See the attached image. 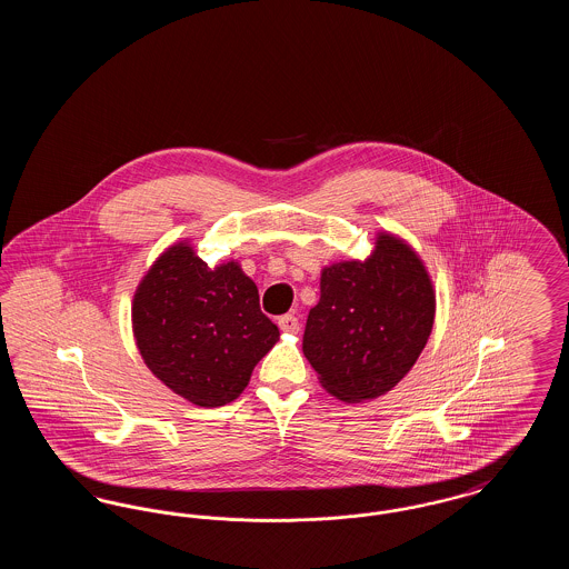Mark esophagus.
<instances>
[{
    "label": "esophagus",
    "instance_id": "esophagus-1",
    "mask_svg": "<svg viewBox=\"0 0 569 569\" xmlns=\"http://www.w3.org/2000/svg\"><path fill=\"white\" fill-rule=\"evenodd\" d=\"M277 325H279V328H281V332H290V335H297L298 328H300V326H298L297 318H295L292 313H288V316H281Z\"/></svg>",
    "mask_w": 569,
    "mask_h": 569
}]
</instances>
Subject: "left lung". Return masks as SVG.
I'll return each instance as SVG.
<instances>
[{
  "instance_id": "left-lung-1",
  "label": "left lung",
  "mask_w": 569,
  "mask_h": 569,
  "mask_svg": "<svg viewBox=\"0 0 569 569\" xmlns=\"http://www.w3.org/2000/svg\"><path fill=\"white\" fill-rule=\"evenodd\" d=\"M433 322V279L422 258L399 234L379 230L365 260L322 269L302 352L328 395L365 403L406 378Z\"/></svg>"
}]
</instances>
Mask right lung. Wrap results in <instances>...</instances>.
Instances as JSON below:
<instances>
[{
    "label": "right lung",
    "mask_w": 569,
    "mask_h": 569,
    "mask_svg": "<svg viewBox=\"0 0 569 569\" xmlns=\"http://www.w3.org/2000/svg\"><path fill=\"white\" fill-rule=\"evenodd\" d=\"M136 348L156 378L198 407L241 397L279 341L237 260L209 267L190 239L166 247L132 298Z\"/></svg>",
    "instance_id": "1"
}]
</instances>
